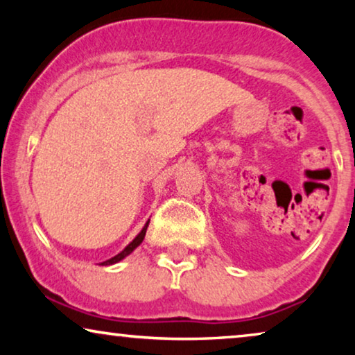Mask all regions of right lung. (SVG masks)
<instances>
[{
	"label": "right lung",
	"mask_w": 355,
	"mask_h": 355,
	"mask_svg": "<svg viewBox=\"0 0 355 355\" xmlns=\"http://www.w3.org/2000/svg\"><path fill=\"white\" fill-rule=\"evenodd\" d=\"M148 223H150V220L147 221V225H145V226L142 227V231H140L139 234L135 236V239H134L132 242H130L129 245H125V247H124V250H123V252H119V254H118V255H114L113 259L105 260L103 263H101V265H114V263H118V261H121L123 259H125V257H128L129 254H132V252H134L135 249H137V247H139L140 244H142V241H144V237H145V232H147Z\"/></svg>",
	"instance_id": "1"
}]
</instances>
